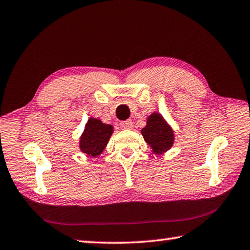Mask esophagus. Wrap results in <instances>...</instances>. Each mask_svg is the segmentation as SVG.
<instances>
[{"instance_id": "1", "label": "esophagus", "mask_w": 250, "mask_h": 250, "mask_svg": "<svg viewBox=\"0 0 250 250\" xmlns=\"http://www.w3.org/2000/svg\"><path fill=\"white\" fill-rule=\"evenodd\" d=\"M119 125L121 129H132L133 124L131 120H125V121H121Z\"/></svg>"}]
</instances>
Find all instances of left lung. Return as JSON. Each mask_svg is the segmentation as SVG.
<instances>
[{
  "label": "left lung",
  "instance_id": "obj_1",
  "mask_svg": "<svg viewBox=\"0 0 250 250\" xmlns=\"http://www.w3.org/2000/svg\"><path fill=\"white\" fill-rule=\"evenodd\" d=\"M141 133L153 153L156 154L167 151L174 141L172 129L159 113H152L147 118L146 125L141 130Z\"/></svg>",
  "mask_w": 250,
  "mask_h": 250
}]
</instances>
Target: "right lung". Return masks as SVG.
Wrapping results in <instances>:
<instances>
[{"mask_svg": "<svg viewBox=\"0 0 250 250\" xmlns=\"http://www.w3.org/2000/svg\"><path fill=\"white\" fill-rule=\"evenodd\" d=\"M112 125L103 124L99 119L90 118L80 138V150L91 156L99 155L112 134Z\"/></svg>", "mask_w": 250, "mask_h": 250, "instance_id": "add662e5", "label": "right lung"}]
</instances>
